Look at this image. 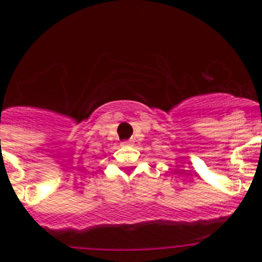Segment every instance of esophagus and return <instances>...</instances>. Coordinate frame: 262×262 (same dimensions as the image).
Wrapping results in <instances>:
<instances>
[{"label": "esophagus", "instance_id": "34e87169", "mask_svg": "<svg viewBox=\"0 0 262 262\" xmlns=\"http://www.w3.org/2000/svg\"><path fill=\"white\" fill-rule=\"evenodd\" d=\"M129 144H130V141H123L122 145H129Z\"/></svg>", "mask_w": 262, "mask_h": 262}]
</instances>
